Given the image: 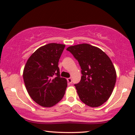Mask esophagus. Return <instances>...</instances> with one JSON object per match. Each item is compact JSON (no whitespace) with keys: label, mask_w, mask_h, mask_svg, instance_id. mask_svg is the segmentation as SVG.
I'll list each match as a JSON object with an SVG mask.
<instances>
[{"label":"esophagus","mask_w":135,"mask_h":135,"mask_svg":"<svg viewBox=\"0 0 135 135\" xmlns=\"http://www.w3.org/2000/svg\"><path fill=\"white\" fill-rule=\"evenodd\" d=\"M67 81L70 83H71V82H72V80H71V78H67Z\"/></svg>","instance_id":"obj_1"}]
</instances>
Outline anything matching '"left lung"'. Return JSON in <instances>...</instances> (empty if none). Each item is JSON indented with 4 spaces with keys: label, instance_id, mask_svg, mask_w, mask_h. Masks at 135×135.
<instances>
[{
    "label": "left lung",
    "instance_id": "obj_1",
    "mask_svg": "<svg viewBox=\"0 0 135 135\" xmlns=\"http://www.w3.org/2000/svg\"><path fill=\"white\" fill-rule=\"evenodd\" d=\"M81 66V80L75 86L81 101L98 107L107 101L113 92L117 73L108 56L98 47L82 44L66 49Z\"/></svg>",
    "mask_w": 135,
    "mask_h": 135
}]
</instances>
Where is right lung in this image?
I'll return each mask as SVG.
<instances>
[{
    "instance_id": "add662e5",
    "label": "right lung",
    "mask_w": 135,
    "mask_h": 135,
    "mask_svg": "<svg viewBox=\"0 0 135 135\" xmlns=\"http://www.w3.org/2000/svg\"><path fill=\"white\" fill-rule=\"evenodd\" d=\"M65 45L51 43L37 49L25 64L23 78L32 100L44 107H51L64 97L67 86L60 77L59 61Z\"/></svg>"
}]
</instances>
